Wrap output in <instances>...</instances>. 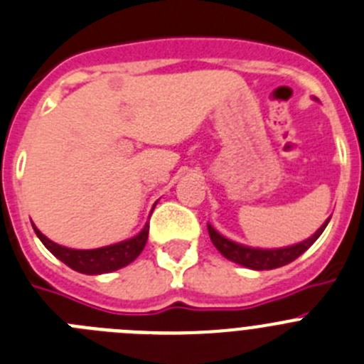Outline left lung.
Listing matches in <instances>:
<instances>
[{
	"label": "left lung",
	"mask_w": 364,
	"mask_h": 364,
	"mask_svg": "<svg viewBox=\"0 0 364 364\" xmlns=\"http://www.w3.org/2000/svg\"><path fill=\"white\" fill-rule=\"evenodd\" d=\"M328 220H330V218H328ZM328 220L324 222L323 226L315 231L308 240L299 242L290 247H281V250H259V247L255 250V247L240 246V244L224 239V237H222L220 233H217L210 224H208V231H210L211 242L215 244V247H217L218 252L226 257V259L233 260V262H237V264L240 266H246V268L250 269H273L281 268V266L284 264H290L291 260H295L299 255H302V253L306 252L308 247H310L315 240L319 239V235L324 231Z\"/></svg>",
	"instance_id": "obj_1"
}]
</instances>
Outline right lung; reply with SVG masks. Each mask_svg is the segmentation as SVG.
Wrapping results in <instances>:
<instances>
[{"label":"right lung","instance_id":"right-lung-1","mask_svg":"<svg viewBox=\"0 0 364 364\" xmlns=\"http://www.w3.org/2000/svg\"><path fill=\"white\" fill-rule=\"evenodd\" d=\"M34 231H36L41 242L45 244V247L62 262H65L69 268H73L74 272L87 273V275H100V273L120 269L129 264V262H133L146 246L149 226L146 224V228L134 239L124 240L120 244H112V246L98 247V250H70V247L60 246V244L47 239L38 228H34Z\"/></svg>","mask_w":364,"mask_h":364}]
</instances>
